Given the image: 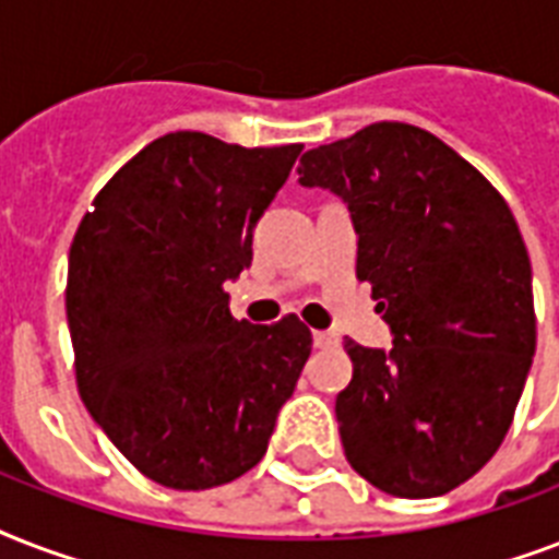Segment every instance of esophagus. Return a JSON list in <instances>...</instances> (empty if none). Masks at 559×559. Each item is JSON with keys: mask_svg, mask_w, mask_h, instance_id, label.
<instances>
[{"mask_svg": "<svg viewBox=\"0 0 559 559\" xmlns=\"http://www.w3.org/2000/svg\"><path fill=\"white\" fill-rule=\"evenodd\" d=\"M313 345L316 348H336V345H340V336H336V333L333 331H316L313 333Z\"/></svg>", "mask_w": 559, "mask_h": 559, "instance_id": "1", "label": "esophagus"}]
</instances>
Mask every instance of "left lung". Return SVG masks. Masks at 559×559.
Instances as JSON below:
<instances>
[{
	"label": "left lung",
	"mask_w": 559,
	"mask_h": 559,
	"mask_svg": "<svg viewBox=\"0 0 559 559\" xmlns=\"http://www.w3.org/2000/svg\"><path fill=\"white\" fill-rule=\"evenodd\" d=\"M298 182L348 205L357 278L394 336L389 350L345 342L350 467L400 499L450 493L504 441L537 348L520 226L467 159L400 121L307 151Z\"/></svg>",
	"instance_id": "1"
}]
</instances>
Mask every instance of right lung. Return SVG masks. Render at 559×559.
Segmentation results:
<instances>
[{"mask_svg": "<svg viewBox=\"0 0 559 559\" xmlns=\"http://www.w3.org/2000/svg\"><path fill=\"white\" fill-rule=\"evenodd\" d=\"M298 153L162 135L100 188L74 231L66 319L78 391L156 485L209 490L252 469L310 357L296 316L237 322L226 293Z\"/></svg>", "mask_w": 559, "mask_h": 559, "instance_id": "obj_1", "label": "right lung"}]
</instances>
